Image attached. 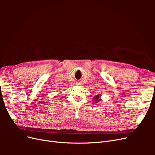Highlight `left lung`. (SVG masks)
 Returning a JSON list of instances; mask_svg holds the SVG:
<instances>
[{
	"label": "left lung",
	"instance_id": "left-lung-1",
	"mask_svg": "<svg viewBox=\"0 0 155 155\" xmlns=\"http://www.w3.org/2000/svg\"><path fill=\"white\" fill-rule=\"evenodd\" d=\"M94 100L96 101V102H98V101H100L99 95H97L96 97H94Z\"/></svg>",
	"mask_w": 155,
	"mask_h": 155
}]
</instances>
